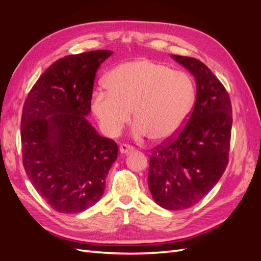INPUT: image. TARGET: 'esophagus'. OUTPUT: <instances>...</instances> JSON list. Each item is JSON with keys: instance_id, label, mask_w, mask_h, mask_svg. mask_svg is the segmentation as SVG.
I'll return each mask as SVG.
<instances>
[{"instance_id": "34e87169", "label": "esophagus", "mask_w": 261, "mask_h": 261, "mask_svg": "<svg viewBox=\"0 0 261 261\" xmlns=\"http://www.w3.org/2000/svg\"><path fill=\"white\" fill-rule=\"evenodd\" d=\"M134 150V147L130 146V145H127V144H122L120 146V152L121 153H129L132 152Z\"/></svg>"}]
</instances>
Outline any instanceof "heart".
I'll use <instances>...</instances> for the list:
<instances>
[{"label":"heart","instance_id":"1","mask_svg":"<svg viewBox=\"0 0 261 261\" xmlns=\"http://www.w3.org/2000/svg\"><path fill=\"white\" fill-rule=\"evenodd\" d=\"M107 87L93 91L91 110L101 129L111 137L129 122L133 110L136 135L162 143L181 128L195 101L191 76L148 59L115 67L108 75Z\"/></svg>","mask_w":261,"mask_h":261}]
</instances>
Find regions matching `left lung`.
Here are the masks:
<instances>
[{"label": "left lung", "instance_id": "8db88e82", "mask_svg": "<svg viewBox=\"0 0 261 261\" xmlns=\"http://www.w3.org/2000/svg\"><path fill=\"white\" fill-rule=\"evenodd\" d=\"M196 78L191 114L174 136L150 149L148 186L164 209L199 202L215 187L228 163L232 105L224 86L199 60L173 55Z\"/></svg>", "mask_w": 261, "mask_h": 261}]
</instances>
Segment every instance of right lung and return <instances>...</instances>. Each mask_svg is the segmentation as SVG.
<instances>
[{"instance_id": "add662e5", "label": "right lung", "mask_w": 261, "mask_h": 261, "mask_svg": "<svg viewBox=\"0 0 261 261\" xmlns=\"http://www.w3.org/2000/svg\"><path fill=\"white\" fill-rule=\"evenodd\" d=\"M113 52L66 55L45 70L22 107L20 137L26 174L42 198L61 213H78L98 202L117 158L114 140L86 120L94 78Z\"/></svg>"}]
</instances>
